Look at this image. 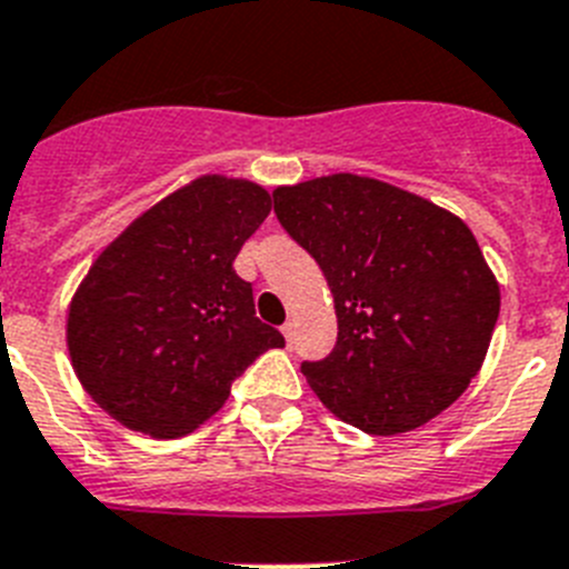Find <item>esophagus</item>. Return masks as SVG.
Segmentation results:
<instances>
[{"label": "esophagus", "mask_w": 569, "mask_h": 569, "mask_svg": "<svg viewBox=\"0 0 569 569\" xmlns=\"http://www.w3.org/2000/svg\"><path fill=\"white\" fill-rule=\"evenodd\" d=\"M280 332H283V338H286V343H295V323H283L280 326Z\"/></svg>", "instance_id": "1"}]
</instances>
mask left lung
<instances>
[{
	"instance_id": "1",
	"label": "left lung",
	"mask_w": 569,
	"mask_h": 569,
	"mask_svg": "<svg viewBox=\"0 0 569 569\" xmlns=\"http://www.w3.org/2000/svg\"><path fill=\"white\" fill-rule=\"evenodd\" d=\"M271 197L335 298V349L300 363L315 395L369 435L432 421L478 375L501 309L472 231L369 177H320Z\"/></svg>"
}]
</instances>
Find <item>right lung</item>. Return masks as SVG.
Returning <instances> with one entry per match:
<instances>
[{"mask_svg":"<svg viewBox=\"0 0 569 569\" xmlns=\"http://www.w3.org/2000/svg\"><path fill=\"white\" fill-rule=\"evenodd\" d=\"M269 211L254 182L200 177L97 257L68 312V352L79 383L122 427L191 432L266 349L286 346L234 271Z\"/></svg>","mask_w":569,"mask_h":569,"instance_id":"1","label":"right lung"}]
</instances>
